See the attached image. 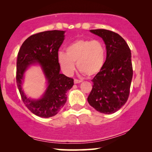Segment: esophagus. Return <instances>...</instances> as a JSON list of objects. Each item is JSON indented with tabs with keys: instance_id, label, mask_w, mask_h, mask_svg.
<instances>
[{
	"instance_id": "34e87169",
	"label": "esophagus",
	"mask_w": 152,
	"mask_h": 152,
	"mask_svg": "<svg viewBox=\"0 0 152 152\" xmlns=\"http://www.w3.org/2000/svg\"><path fill=\"white\" fill-rule=\"evenodd\" d=\"M82 81L80 80H77V79H75L74 80V83L75 84H79V83H80Z\"/></svg>"
}]
</instances>
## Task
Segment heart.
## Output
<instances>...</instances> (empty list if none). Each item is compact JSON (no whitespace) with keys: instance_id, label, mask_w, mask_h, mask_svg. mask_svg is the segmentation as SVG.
<instances>
[{"instance_id":"heart-1","label":"heart","mask_w":152,"mask_h":152,"mask_svg":"<svg viewBox=\"0 0 152 152\" xmlns=\"http://www.w3.org/2000/svg\"><path fill=\"white\" fill-rule=\"evenodd\" d=\"M66 53L59 52L57 59L62 71L67 75L73 73L75 63L78 69L88 76L100 71L105 60V47L99 40L80 39L67 46Z\"/></svg>"}]
</instances>
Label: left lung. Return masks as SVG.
I'll return each instance as SVG.
<instances>
[{
    "mask_svg": "<svg viewBox=\"0 0 152 152\" xmlns=\"http://www.w3.org/2000/svg\"><path fill=\"white\" fill-rule=\"evenodd\" d=\"M91 32L104 41L107 58L92 80L93 88L87 99L96 111L113 113L126 102L129 95L133 77L131 50L124 39L113 31L97 29Z\"/></svg>",
    "mask_w": 152,
    "mask_h": 152,
    "instance_id": "8db88e82",
    "label": "left lung"
}]
</instances>
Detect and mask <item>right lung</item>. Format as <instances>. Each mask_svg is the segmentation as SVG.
<instances>
[{
  "label": "right lung",
  "mask_w": 152,
  "mask_h": 152,
  "mask_svg": "<svg viewBox=\"0 0 152 152\" xmlns=\"http://www.w3.org/2000/svg\"><path fill=\"white\" fill-rule=\"evenodd\" d=\"M64 33L50 30L32 34L23 43L18 51L16 75L18 91L26 107L39 117H53L59 113L67 100L66 93L74 84L73 79L59 72L57 55L64 40ZM36 62L42 68L49 86L41 99L32 101L24 94L21 84L26 68Z\"/></svg>",
  "instance_id": "1"
}]
</instances>
